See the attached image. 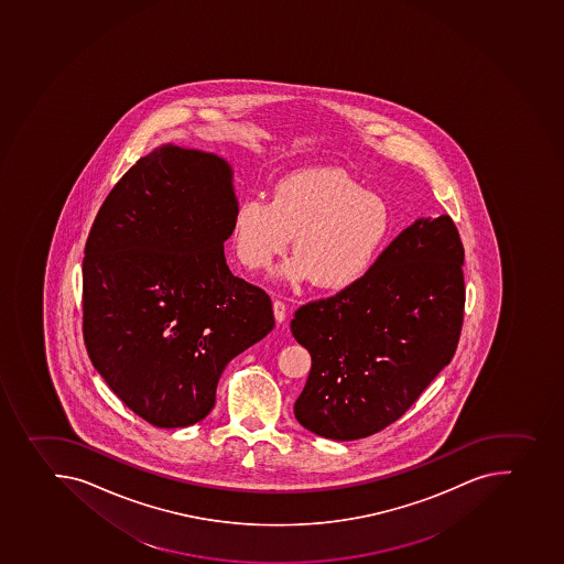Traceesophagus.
Here are the masks:
<instances>
[{"mask_svg":"<svg viewBox=\"0 0 564 564\" xmlns=\"http://www.w3.org/2000/svg\"><path fill=\"white\" fill-rule=\"evenodd\" d=\"M273 315L274 321L282 324L285 321V316H288V307H285L284 302H280V300H274L273 302Z\"/></svg>","mask_w":564,"mask_h":564,"instance_id":"esophagus-1","label":"esophagus"}]
</instances>
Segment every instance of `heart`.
Segmentation results:
<instances>
[{
	"label": "heart",
	"instance_id": "b5f03b06",
	"mask_svg": "<svg viewBox=\"0 0 564 564\" xmlns=\"http://www.w3.org/2000/svg\"><path fill=\"white\" fill-rule=\"evenodd\" d=\"M235 253L251 271H264L295 237L296 254L279 279L324 290L352 288L371 273L392 237L386 198L366 192L341 167L291 173L273 198L246 197L234 214Z\"/></svg>",
	"mask_w": 564,
	"mask_h": 564
}]
</instances>
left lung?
<instances>
[{
    "instance_id": "obj_1",
    "label": "left lung",
    "mask_w": 564,
    "mask_h": 564,
    "mask_svg": "<svg viewBox=\"0 0 564 564\" xmlns=\"http://www.w3.org/2000/svg\"><path fill=\"white\" fill-rule=\"evenodd\" d=\"M463 259L448 215L416 218L366 279L296 311L291 333L313 361L295 401L300 425L350 442L403 416L456 352Z\"/></svg>"
}]
</instances>
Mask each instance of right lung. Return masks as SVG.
Here are the masks:
<instances>
[{"label":"right lung","mask_w":564,"mask_h":564,"mask_svg":"<svg viewBox=\"0 0 564 564\" xmlns=\"http://www.w3.org/2000/svg\"><path fill=\"white\" fill-rule=\"evenodd\" d=\"M237 204L226 159L167 142L122 175L88 235V356L161 429L208 416L224 367L274 327L269 296L226 264Z\"/></svg>","instance_id":"right-lung-1"}]
</instances>
